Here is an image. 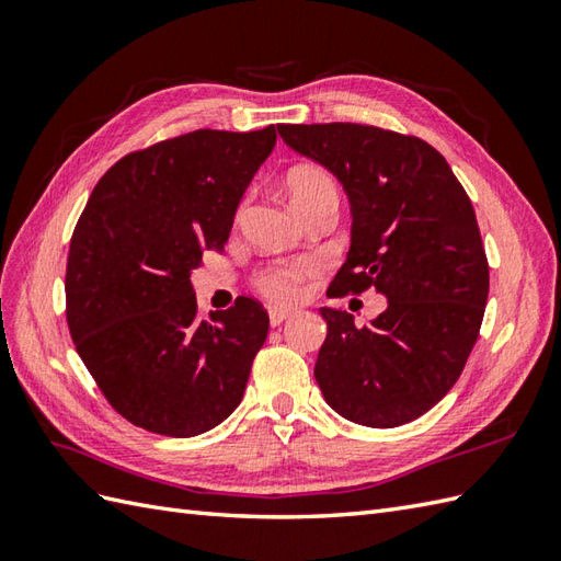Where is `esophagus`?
I'll return each mask as SVG.
<instances>
[{
	"label": "esophagus",
	"instance_id": "esophagus-1",
	"mask_svg": "<svg viewBox=\"0 0 561 561\" xmlns=\"http://www.w3.org/2000/svg\"><path fill=\"white\" fill-rule=\"evenodd\" d=\"M287 318H291V311H287V308H270V323L272 325H282Z\"/></svg>",
	"mask_w": 561,
	"mask_h": 561
}]
</instances>
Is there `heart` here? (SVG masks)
<instances>
[{
	"mask_svg": "<svg viewBox=\"0 0 561 561\" xmlns=\"http://www.w3.org/2000/svg\"><path fill=\"white\" fill-rule=\"evenodd\" d=\"M284 190L301 217H308L320 207L340 205V185L332 173L320 165H296L284 175ZM313 274L316 265L311 260H291L260 270L253 277V287L274 304H294Z\"/></svg>",
	"mask_w": 561,
	"mask_h": 561,
	"instance_id": "b5f03b06",
	"label": "heart"
}]
</instances>
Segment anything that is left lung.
I'll return each mask as SVG.
<instances>
[{
	"mask_svg": "<svg viewBox=\"0 0 561 561\" xmlns=\"http://www.w3.org/2000/svg\"><path fill=\"white\" fill-rule=\"evenodd\" d=\"M279 135L335 173L352 202V248L332 296H388L364 325L320 308L318 386L350 422L408 424L456 386L480 337L490 262L472 202L420 137L359 123L279 125Z\"/></svg>",
	"mask_w": 561,
	"mask_h": 561,
	"instance_id": "1",
	"label": "left lung"
}]
</instances>
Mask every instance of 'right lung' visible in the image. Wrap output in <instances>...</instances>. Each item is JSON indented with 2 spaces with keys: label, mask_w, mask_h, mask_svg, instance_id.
Returning <instances> with one entry per match:
<instances>
[{
  "label": "right lung",
  "mask_w": 561,
  "mask_h": 561,
  "mask_svg": "<svg viewBox=\"0 0 561 561\" xmlns=\"http://www.w3.org/2000/svg\"><path fill=\"white\" fill-rule=\"evenodd\" d=\"M277 129H195L129 151L93 187L67 257V325L103 398L127 422L187 438L243 398L270 316L255 299L197 318L190 270L224 250Z\"/></svg>",
  "instance_id": "1"
}]
</instances>
